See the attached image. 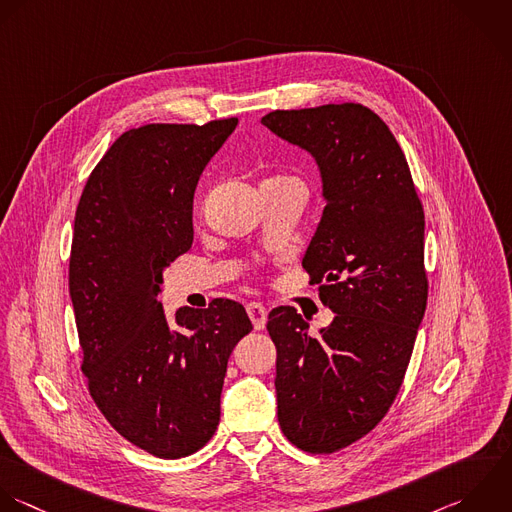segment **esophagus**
Listing matches in <instances>:
<instances>
[{"label":"esophagus","mask_w":512,"mask_h":512,"mask_svg":"<svg viewBox=\"0 0 512 512\" xmlns=\"http://www.w3.org/2000/svg\"><path fill=\"white\" fill-rule=\"evenodd\" d=\"M247 313H249V319L253 323V327L257 331L265 329V323H267V309L261 305V303H249L247 305Z\"/></svg>","instance_id":"1"}]
</instances>
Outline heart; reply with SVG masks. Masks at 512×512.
<instances>
[{"instance_id": "b5f03b06", "label": "heart", "mask_w": 512, "mask_h": 512, "mask_svg": "<svg viewBox=\"0 0 512 512\" xmlns=\"http://www.w3.org/2000/svg\"><path fill=\"white\" fill-rule=\"evenodd\" d=\"M275 179H285V177H275ZM275 179H269V181H275Z\"/></svg>"}]
</instances>
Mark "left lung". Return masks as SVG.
Masks as SVG:
<instances>
[{"label": "left lung", "instance_id": "1", "mask_svg": "<svg viewBox=\"0 0 512 512\" xmlns=\"http://www.w3.org/2000/svg\"><path fill=\"white\" fill-rule=\"evenodd\" d=\"M261 123L309 151L325 209L305 251L335 313L319 337L293 307L269 313L277 417L307 453H335L393 405L427 309L425 213L395 135L359 103L271 111Z\"/></svg>", "mask_w": 512, "mask_h": 512}]
</instances>
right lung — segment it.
Listing matches in <instances>:
<instances>
[{
	"instance_id": "obj_1",
	"label": "right lung",
	"mask_w": 512,
	"mask_h": 512,
	"mask_svg": "<svg viewBox=\"0 0 512 512\" xmlns=\"http://www.w3.org/2000/svg\"><path fill=\"white\" fill-rule=\"evenodd\" d=\"M235 127L237 117L125 131L75 211L69 295L81 371L109 425L159 459L213 437L227 361L253 329L231 299L181 307L171 325L157 299L163 271L191 249L197 181Z\"/></svg>"
}]
</instances>
